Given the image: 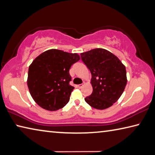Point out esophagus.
Listing matches in <instances>:
<instances>
[{
	"label": "esophagus",
	"mask_w": 155,
	"mask_h": 155,
	"mask_svg": "<svg viewBox=\"0 0 155 155\" xmlns=\"http://www.w3.org/2000/svg\"><path fill=\"white\" fill-rule=\"evenodd\" d=\"M83 86H84V84H79L78 86L79 88H81V87H83Z\"/></svg>",
	"instance_id": "34e87169"
}]
</instances>
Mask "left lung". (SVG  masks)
Returning a JSON list of instances; mask_svg holds the SVG:
<instances>
[{
  "label": "left lung",
  "instance_id": "left-lung-1",
  "mask_svg": "<svg viewBox=\"0 0 155 155\" xmlns=\"http://www.w3.org/2000/svg\"><path fill=\"white\" fill-rule=\"evenodd\" d=\"M80 55L92 74L93 91L85 101L99 110L111 107L123 94L127 84L125 65L115 55L103 48L92 49Z\"/></svg>",
  "mask_w": 155,
  "mask_h": 155
}]
</instances>
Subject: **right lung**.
<instances>
[{"mask_svg":"<svg viewBox=\"0 0 155 155\" xmlns=\"http://www.w3.org/2000/svg\"><path fill=\"white\" fill-rule=\"evenodd\" d=\"M80 59L77 53L51 49L33 61L27 83L31 97L40 107L54 111L68 104L74 89L69 85V69Z\"/></svg>","mask_w":155,"mask_h":155,"instance_id":"1","label":"right lung"}]
</instances>
